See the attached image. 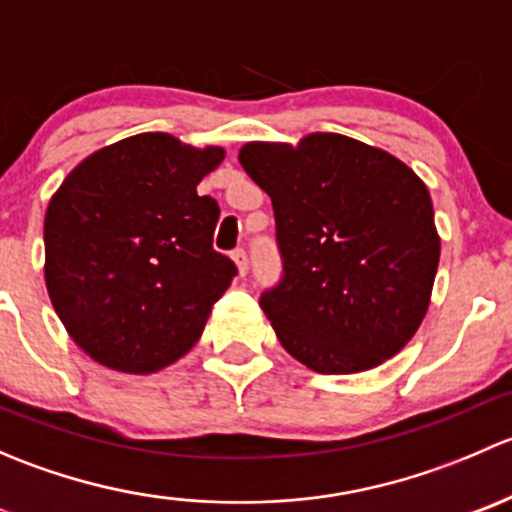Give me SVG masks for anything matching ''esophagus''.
Here are the masks:
<instances>
[{"label":"esophagus","instance_id":"esophagus-1","mask_svg":"<svg viewBox=\"0 0 512 512\" xmlns=\"http://www.w3.org/2000/svg\"><path fill=\"white\" fill-rule=\"evenodd\" d=\"M232 260H235L237 272H240V275L245 277V275H247V270H250V262H247V252L242 250V247H237V250L232 252Z\"/></svg>","mask_w":512,"mask_h":512}]
</instances>
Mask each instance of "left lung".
<instances>
[{
    "label": "left lung",
    "instance_id": "obj_1",
    "mask_svg": "<svg viewBox=\"0 0 512 512\" xmlns=\"http://www.w3.org/2000/svg\"><path fill=\"white\" fill-rule=\"evenodd\" d=\"M272 198L282 280L260 297L282 347L319 374H354L406 347L426 317L441 240L428 188L381 148L339 133L247 143Z\"/></svg>",
    "mask_w": 512,
    "mask_h": 512
}]
</instances>
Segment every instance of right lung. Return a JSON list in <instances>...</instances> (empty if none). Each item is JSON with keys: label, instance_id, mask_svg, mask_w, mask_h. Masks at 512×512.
<instances>
[{"label": "right lung", "instance_id": "1", "mask_svg": "<svg viewBox=\"0 0 512 512\" xmlns=\"http://www.w3.org/2000/svg\"><path fill=\"white\" fill-rule=\"evenodd\" d=\"M218 146L138 133L81 160L44 218L46 289L91 359L153 374L188 354L237 267L213 250L220 208L198 183Z\"/></svg>", "mask_w": 512, "mask_h": 512}]
</instances>
